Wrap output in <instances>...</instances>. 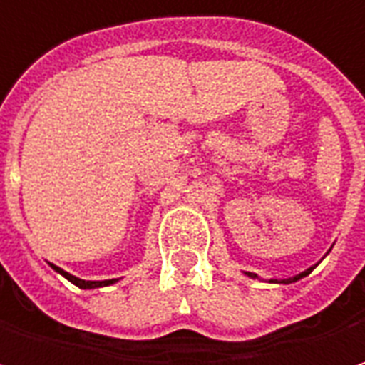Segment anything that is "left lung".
Masks as SVG:
<instances>
[{
	"label": "left lung",
	"mask_w": 365,
	"mask_h": 365,
	"mask_svg": "<svg viewBox=\"0 0 365 365\" xmlns=\"http://www.w3.org/2000/svg\"><path fill=\"white\" fill-rule=\"evenodd\" d=\"M314 269V265L312 267H309L307 272H302V274H298V276H294V277H288V279H269V282H274V284H290V282H298L300 277H304V276H309L310 272ZM247 276L249 277H257V274H251V272H247Z\"/></svg>",
	"instance_id": "obj_1"
}]
</instances>
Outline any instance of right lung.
Returning a JSON list of instances; mask_svg holds the SVG:
<instances>
[{"label": "right lung", "instance_id": "obj_1", "mask_svg": "<svg viewBox=\"0 0 365 365\" xmlns=\"http://www.w3.org/2000/svg\"><path fill=\"white\" fill-rule=\"evenodd\" d=\"M51 267L55 269V272H58L61 276H65L71 284H75L77 288H83V290H91V288H103V286H110V284H116L118 279H102V282H89V279H79V277L71 276L69 272H65V269H61V267H56V265H53L51 263Z\"/></svg>", "mask_w": 365, "mask_h": 365}]
</instances>
